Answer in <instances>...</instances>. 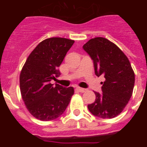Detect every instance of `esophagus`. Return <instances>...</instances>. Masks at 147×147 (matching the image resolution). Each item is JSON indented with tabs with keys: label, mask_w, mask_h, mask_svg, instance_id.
I'll return each mask as SVG.
<instances>
[{
	"label": "esophagus",
	"mask_w": 147,
	"mask_h": 147,
	"mask_svg": "<svg viewBox=\"0 0 147 147\" xmlns=\"http://www.w3.org/2000/svg\"><path fill=\"white\" fill-rule=\"evenodd\" d=\"M76 90H77L78 91L81 92V93H84V92H85L87 90L85 88H80V87H77L76 88Z\"/></svg>",
	"instance_id": "esophagus-1"
}]
</instances>
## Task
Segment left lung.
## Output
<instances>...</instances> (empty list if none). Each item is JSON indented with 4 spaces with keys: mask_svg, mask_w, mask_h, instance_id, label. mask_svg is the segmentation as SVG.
Segmentation results:
<instances>
[{
    "mask_svg": "<svg viewBox=\"0 0 147 147\" xmlns=\"http://www.w3.org/2000/svg\"><path fill=\"white\" fill-rule=\"evenodd\" d=\"M93 60L95 74L103 75L102 93L94 92L96 100L88 105L95 116L113 119L124 110L132 96L135 73L124 53L113 42L104 37H94L83 45Z\"/></svg>",
    "mask_w": 147,
    "mask_h": 147,
    "instance_id": "left-lung-1",
    "label": "left lung"
}]
</instances>
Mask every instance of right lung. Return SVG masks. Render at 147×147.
I'll list each match as a JSON object with an SVG mask.
<instances>
[{"instance_id": "1", "label": "right lung", "mask_w": 147, "mask_h": 147, "mask_svg": "<svg viewBox=\"0 0 147 147\" xmlns=\"http://www.w3.org/2000/svg\"><path fill=\"white\" fill-rule=\"evenodd\" d=\"M74 40L51 37L42 40L29 54L20 74L21 96L34 117L48 121L65 112L74 93L73 87L55 86L50 81L60 75L58 67Z\"/></svg>"}]
</instances>
